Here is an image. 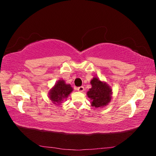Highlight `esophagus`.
Masks as SVG:
<instances>
[{
	"label": "esophagus",
	"mask_w": 156,
	"mask_h": 156,
	"mask_svg": "<svg viewBox=\"0 0 156 156\" xmlns=\"http://www.w3.org/2000/svg\"><path fill=\"white\" fill-rule=\"evenodd\" d=\"M77 90L79 91V92H83V91H84V87H78L77 88Z\"/></svg>",
	"instance_id": "esophagus-1"
}]
</instances>
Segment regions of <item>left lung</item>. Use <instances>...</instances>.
Wrapping results in <instances>:
<instances>
[{
    "label": "left lung",
    "instance_id": "left-lung-1",
    "mask_svg": "<svg viewBox=\"0 0 156 156\" xmlns=\"http://www.w3.org/2000/svg\"><path fill=\"white\" fill-rule=\"evenodd\" d=\"M90 83L91 88L87 92L89 98L91 99V105L95 108H102L109 103L112 99V89L106 82L94 76Z\"/></svg>",
    "mask_w": 156,
    "mask_h": 156
}]
</instances>
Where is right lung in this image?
Masks as SVG:
<instances>
[{"label": "right lung", "instance_id": "add662e5", "mask_svg": "<svg viewBox=\"0 0 156 156\" xmlns=\"http://www.w3.org/2000/svg\"><path fill=\"white\" fill-rule=\"evenodd\" d=\"M71 84H67L64 80H58L48 92L49 98L54 105H59L62 103L73 91Z\"/></svg>", "mask_w": 156, "mask_h": 156}]
</instances>
